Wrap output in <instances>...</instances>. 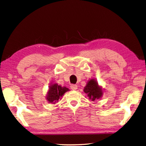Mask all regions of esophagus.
<instances>
[{
    "mask_svg": "<svg viewBox=\"0 0 146 146\" xmlns=\"http://www.w3.org/2000/svg\"><path fill=\"white\" fill-rule=\"evenodd\" d=\"M70 87H71V89H72V90H76L77 89L78 86H77V85H76V84H72V85H71Z\"/></svg>",
    "mask_w": 146,
    "mask_h": 146,
    "instance_id": "esophagus-1",
    "label": "esophagus"
}]
</instances>
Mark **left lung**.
Returning a JSON list of instances; mask_svg holds the SVG:
<instances>
[{
	"label": "left lung",
	"instance_id": "obj_1",
	"mask_svg": "<svg viewBox=\"0 0 146 146\" xmlns=\"http://www.w3.org/2000/svg\"><path fill=\"white\" fill-rule=\"evenodd\" d=\"M84 92L91 101L100 99L103 94L102 87L98 85V82L95 79H90L88 81L84 87Z\"/></svg>",
	"mask_w": 146,
	"mask_h": 146
}]
</instances>
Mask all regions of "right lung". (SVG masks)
Here are the masks:
<instances>
[{
  "mask_svg": "<svg viewBox=\"0 0 146 146\" xmlns=\"http://www.w3.org/2000/svg\"><path fill=\"white\" fill-rule=\"evenodd\" d=\"M69 90V89L66 87H62L60 85H58L57 83H54L49 86L46 99L49 103L54 104L59 102L64 94Z\"/></svg>",
  "mask_w": 146,
  "mask_h": 146,
  "instance_id": "obj_1",
  "label": "right lung"
}]
</instances>
